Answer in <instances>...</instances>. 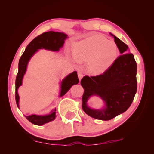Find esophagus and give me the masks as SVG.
<instances>
[{
	"label": "esophagus",
	"mask_w": 154,
	"mask_h": 154,
	"mask_svg": "<svg viewBox=\"0 0 154 154\" xmlns=\"http://www.w3.org/2000/svg\"><path fill=\"white\" fill-rule=\"evenodd\" d=\"M78 78H79V80H80V81L82 80V78H83V72H82V71H78Z\"/></svg>",
	"instance_id": "34e87169"
}]
</instances>
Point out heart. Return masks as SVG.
Wrapping results in <instances>:
<instances>
[{
	"label": "heart",
	"mask_w": 154,
	"mask_h": 154,
	"mask_svg": "<svg viewBox=\"0 0 154 154\" xmlns=\"http://www.w3.org/2000/svg\"><path fill=\"white\" fill-rule=\"evenodd\" d=\"M118 55V45L114 41L94 35L76 43L73 56L77 61L88 62L91 72L101 74L109 69Z\"/></svg>",
	"instance_id": "1"
}]
</instances>
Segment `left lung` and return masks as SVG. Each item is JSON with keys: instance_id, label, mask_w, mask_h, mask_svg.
Here are the masks:
<instances>
[{"instance_id": "8db88e82", "label": "left lung", "mask_w": 154, "mask_h": 154, "mask_svg": "<svg viewBox=\"0 0 154 154\" xmlns=\"http://www.w3.org/2000/svg\"><path fill=\"white\" fill-rule=\"evenodd\" d=\"M114 37L122 54L109 69L96 76H85L81 80L84 89L82 96V109L95 119L108 121L122 114L131 105L137 91V63L134 55L128 53V47L118 37ZM92 95H97L106 103L103 109H94L86 102Z\"/></svg>"}]
</instances>
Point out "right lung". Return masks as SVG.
Listing matches in <instances>:
<instances>
[{
    "label": "right lung",
    "instance_id": "add662e5",
    "mask_svg": "<svg viewBox=\"0 0 154 154\" xmlns=\"http://www.w3.org/2000/svg\"><path fill=\"white\" fill-rule=\"evenodd\" d=\"M67 35L63 32L49 31L45 32L40 35L36 36L27 45V48L19 60L18 62V71L15 81V100L17 106L19 108V96L18 94V88L22 83V79L26 71V69L29 60L37 51L44 49L52 51H58L62 48L65 40ZM79 79L76 71L69 74L61 82V91L60 96H63L69 91L72 85L78 84ZM25 117L31 123L36 125H43L45 123L52 122L56 118V109L51 111V114L40 116L32 114Z\"/></svg>",
    "mask_w": 154,
    "mask_h": 154
}]
</instances>
